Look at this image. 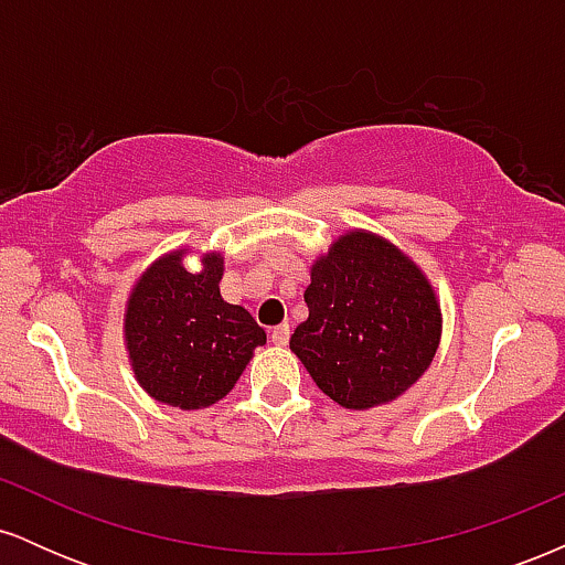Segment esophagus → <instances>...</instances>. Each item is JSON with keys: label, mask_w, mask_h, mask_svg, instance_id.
Masks as SVG:
<instances>
[{"label": "esophagus", "mask_w": 565, "mask_h": 565, "mask_svg": "<svg viewBox=\"0 0 565 565\" xmlns=\"http://www.w3.org/2000/svg\"><path fill=\"white\" fill-rule=\"evenodd\" d=\"M270 342H274V345H287V342H289V323H278V327L270 329Z\"/></svg>", "instance_id": "esophagus-1"}]
</instances>
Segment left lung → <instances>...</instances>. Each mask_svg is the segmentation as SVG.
I'll return each instance as SVG.
<instances>
[{
    "label": "left lung",
    "instance_id": "left-lung-1",
    "mask_svg": "<svg viewBox=\"0 0 565 565\" xmlns=\"http://www.w3.org/2000/svg\"><path fill=\"white\" fill-rule=\"evenodd\" d=\"M305 305L291 353L329 398L353 412L391 404L436 359L444 329L436 289L377 233L337 236L310 265Z\"/></svg>",
    "mask_w": 565,
    "mask_h": 565
}]
</instances>
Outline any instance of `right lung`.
<instances>
[{
  "label": "right lung",
  "mask_w": 565,
  "mask_h": 565,
  "mask_svg": "<svg viewBox=\"0 0 565 565\" xmlns=\"http://www.w3.org/2000/svg\"><path fill=\"white\" fill-rule=\"evenodd\" d=\"M172 249L142 270L125 308V345L138 385L159 404L206 408L242 377L265 329L220 295L225 257L206 252L188 270Z\"/></svg>",
  "instance_id": "1"
}]
</instances>
